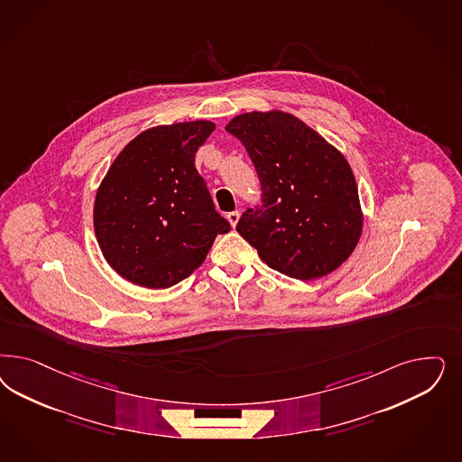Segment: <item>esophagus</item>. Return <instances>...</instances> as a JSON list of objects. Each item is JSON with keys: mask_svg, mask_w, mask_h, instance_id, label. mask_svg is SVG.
Here are the masks:
<instances>
[{"mask_svg": "<svg viewBox=\"0 0 462 462\" xmlns=\"http://www.w3.org/2000/svg\"><path fill=\"white\" fill-rule=\"evenodd\" d=\"M239 216H241V214H239V210H233V212H229V214H227V221H229V224H231L233 227H236V224H238L239 221Z\"/></svg>", "mask_w": 462, "mask_h": 462, "instance_id": "obj_1", "label": "esophagus"}]
</instances>
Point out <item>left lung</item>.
Wrapping results in <instances>:
<instances>
[{"label": "left lung", "instance_id": "8db88e82", "mask_svg": "<svg viewBox=\"0 0 462 462\" xmlns=\"http://www.w3.org/2000/svg\"><path fill=\"white\" fill-rule=\"evenodd\" d=\"M226 131L248 151L263 206L236 226L268 267L298 281L325 277L354 254L364 214L342 152L282 110L246 112Z\"/></svg>", "mask_w": 462, "mask_h": 462}]
</instances>
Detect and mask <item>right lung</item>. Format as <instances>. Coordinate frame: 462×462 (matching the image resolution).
Returning <instances> with one entry per match:
<instances>
[{
    "label": "right lung",
    "mask_w": 462,
    "mask_h": 462,
    "mask_svg": "<svg viewBox=\"0 0 462 462\" xmlns=\"http://www.w3.org/2000/svg\"><path fill=\"white\" fill-rule=\"evenodd\" d=\"M216 124L156 125L135 135L110 164L95 197L98 246L122 279L168 289L200 267L217 235L231 229L195 168Z\"/></svg>",
    "instance_id": "right-lung-1"
}]
</instances>
